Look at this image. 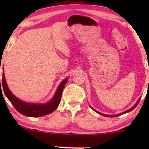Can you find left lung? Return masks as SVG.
Returning <instances> with one entry per match:
<instances>
[{
  "mask_svg": "<svg viewBox=\"0 0 149 149\" xmlns=\"http://www.w3.org/2000/svg\"><path fill=\"white\" fill-rule=\"evenodd\" d=\"M139 100H140V99H139V100L137 101V102H136V104H135V105L134 106V107H132L131 108V109H128V110H127V111H125V112H123V113H119V114H117V115H111V116H109V115H106V114H103V113H100V112H98V111H95V110H94L93 109H93L94 111H96L97 113H98L99 114H100V115H102V116H106V117H116V116H120V115H122V114H125V113H128V112H130V111H132L133 109H134L135 107H136V106L138 105V104H139Z\"/></svg>",
  "mask_w": 149,
  "mask_h": 149,
  "instance_id": "obj_1",
  "label": "left lung"
}]
</instances>
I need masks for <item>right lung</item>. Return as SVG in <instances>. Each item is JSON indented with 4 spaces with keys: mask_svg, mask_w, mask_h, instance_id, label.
<instances>
[{
    "mask_svg": "<svg viewBox=\"0 0 149 149\" xmlns=\"http://www.w3.org/2000/svg\"><path fill=\"white\" fill-rule=\"evenodd\" d=\"M67 80L68 78H66V79H64L61 82L60 85L58 87L54 97L47 104L28 103V102H22V101L19 100L17 97H15L12 93V92L8 88L6 79H5L4 73L3 74L2 85H1V79L0 85L1 90V85H2V88H3V91H4L6 96L8 97L10 102L14 106L15 109L19 113H20L24 116H29V117H40V116H43L51 113L57 109L59 103H60L63 89H64Z\"/></svg>",
    "mask_w": 149,
    "mask_h": 149,
    "instance_id": "add662e5",
    "label": "right lung"
}]
</instances>
